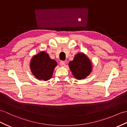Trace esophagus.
<instances>
[{
  "label": "esophagus",
  "mask_w": 127,
  "mask_h": 127,
  "mask_svg": "<svg viewBox=\"0 0 127 127\" xmlns=\"http://www.w3.org/2000/svg\"><path fill=\"white\" fill-rule=\"evenodd\" d=\"M60 65L61 66H64V65H65V62L64 61H61L60 62Z\"/></svg>",
  "instance_id": "34e87169"
}]
</instances>
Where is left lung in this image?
I'll list each match as a JSON object with an SVG mask.
<instances>
[{
	"mask_svg": "<svg viewBox=\"0 0 127 127\" xmlns=\"http://www.w3.org/2000/svg\"><path fill=\"white\" fill-rule=\"evenodd\" d=\"M68 66L74 78L79 80L86 79L93 70L91 60L82 52L75 55L73 60L69 63Z\"/></svg>",
	"mask_w": 127,
	"mask_h": 127,
	"instance_id": "8db88e82",
	"label": "left lung"
}]
</instances>
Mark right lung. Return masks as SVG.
Segmentation results:
<instances>
[{
  "label": "right lung",
  "instance_id": "right-lung-1",
  "mask_svg": "<svg viewBox=\"0 0 127 127\" xmlns=\"http://www.w3.org/2000/svg\"><path fill=\"white\" fill-rule=\"evenodd\" d=\"M57 65L56 61L51 59L44 51L33 55L30 63L31 71L35 78L45 81L51 79Z\"/></svg>",
  "mask_w": 127,
  "mask_h": 127
}]
</instances>
